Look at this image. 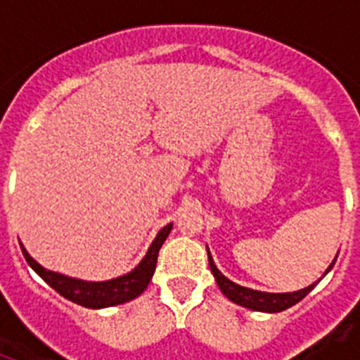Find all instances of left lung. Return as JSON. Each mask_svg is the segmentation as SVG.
Segmentation results:
<instances>
[{
    "instance_id": "left-lung-1",
    "label": "left lung",
    "mask_w": 360,
    "mask_h": 360,
    "mask_svg": "<svg viewBox=\"0 0 360 360\" xmlns=\"http://www.w3.org/2000/svg\"><path fill=\"white\" fill-rule=\"evenodd\" d=\"M207 257H209V267H211V273H213L214 280H217V284H219L220 291L224 293L231 302H236L239 307H245V308H250V310H256V312H269V314H276V312H282L285 308L293 307L297 302L304 299V297L310 293V291L316 288L319 280L323 278L325 274L329 273L333 265H335L336 257L338 254L335 256L333 263H330L327 271L323 273V276L318 280V282H314L310 284L308 288H302V290H297V291H290V293H267V291H257V290H250V288H245V285H239L236 282H231L230 278H226L224 274L220 273L217 265L213 262V256H211V252L207 248Z\"/></svg>"
}]
</instances>
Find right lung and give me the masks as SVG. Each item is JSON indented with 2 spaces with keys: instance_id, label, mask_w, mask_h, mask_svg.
<instances>
[{
  "instance_id": "1",
  "label": "right lung",
  "mask_w": 360,
  "mask_h": 360,
  "mask_svg": "<svg viewBox=\"0 0 360 360\" xmlns=\"http://www.w3.org/2000/svg\"><path fill=\"white\" fill-rule=\"evenodd\" d=\"M172 226L174 224L164 226L162 230L158 231L157 237L153 239L151 246L147 248L143 259H141L130 273L123 274V276H117V278L104 280V282H89V280L72 278V276H67V274L56 273V271H48V269L42 267L41 263H37L35 259L27 254V250H25L22 243H20V248H22V254H24L25 262L30 263V267L33 269L50 288H53V290L58 291L59 295H63L65 299H69V301L76 302V304H80V307L108 308L132 301V299H136V297L143 293V290H146L147 285H149V282H151L155 267H157L158 250H160V246H162V243L166 240V237L169 236Z\"/></svg>"
}]
</instances>
